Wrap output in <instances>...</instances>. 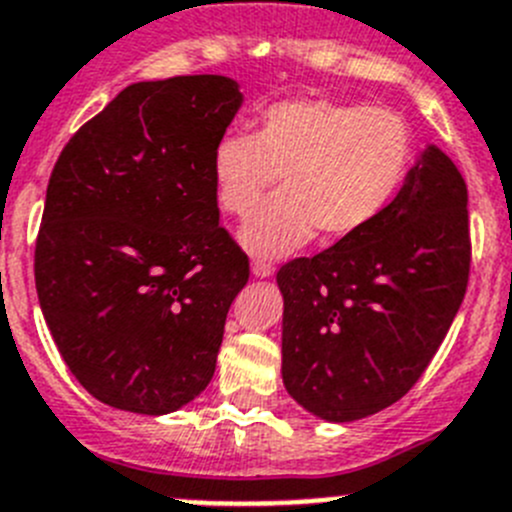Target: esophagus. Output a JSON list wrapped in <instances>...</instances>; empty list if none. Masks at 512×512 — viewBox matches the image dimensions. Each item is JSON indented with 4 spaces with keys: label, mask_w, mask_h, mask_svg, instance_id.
Instances as JSON below:
<instances>
[{
    "label": "esophagus",
    "mask_w": 512,
    "mask_h": 512,
    "mask_svg": "<svg viewBox=\"0 0 512 512\" xmlns=\"http://www.w3.org/2000/svg\"><path fill=\"white\" fill-rule=\"evenodd\" d=\"M251 271L256 279H266V276L274 274V264H269V261H264V259H256L251 264Z\"/></svg>",
    "instance_id": "esophagus-1"
}]
</instances>
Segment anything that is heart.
I'll return each mask as SVG.
<instances>
[{"instance_id":"b5f03b06","label":"heart","mask_w":512,"mask_h":512,"mask_svg":"<svg viewBox=\"0 0 512 512\" xmlns=\"http://www.w3.org/2000/svg\"><path fill=\"white\" fill-rule=\"evenodd\" d=\"M411 162V131L391 109L287 98L264 106L256 134L228 131L210 154L215 200L246 215L279 175L281 192L238 233L256 256H284L309 238L365 231L396 198Z\"/></svg>"}]
</instances>
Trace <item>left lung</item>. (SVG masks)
<instances>
[{"label": "left lung", "mask_w": 512, "mask_h": 512, "mask_svg": "<svg viewBox=\"0 0 512 512\" xmlns=\"http://www.w3.org/2000/svg\"><path fill=\"white\" fill-rule=\"evenodd\" d=\"M467 279V185L429 144L373 225L276 274L289 396L335 424L388 409L439 350Z\"/></svg>", "instance_id": "left-lung-1"}]
</instances>
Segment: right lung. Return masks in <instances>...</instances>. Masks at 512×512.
Masks as SVG:
<instances>
[{"instance_id":"1","label":"right lung","mask_w":512,"mask_h":512,"mask_svg":"<svg viewBox=\"0 0 512 512\" xmlns=\"http://www.w3.org/2000/svg\"><path fill=\"white\" fill-rule=\"evenodd\" d=\"M243 103L225 75L126 86L60 152L35 246L42 317L93 398L162 416L215 373L248 259L210 154Z\"/></svg>"}]
</instances>
